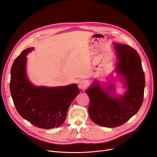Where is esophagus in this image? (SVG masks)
<instances>
[{"mask_svg":"<svg viewBox=\"0 0 157 157\" xmlns=\"http://www.w3.org/2000/svg\"><path fill=\"white\" fill-rule=\"evenodd\" d=\"M87 84L85 81H81L79 82L78 83V87L81 90H85L86 88Z\"/></svg>","mask_w":157,"mask_h":157,"instance_id":"34e87169","label":"esophagus"}]
</instances>
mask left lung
<instances>
[{"mask_svg":"<svg viewBox=\"0 0 157 157\" xmlns=\"http://www.w3.org/2000/svg\"><path fill=\"white\" fill-rule=\"evenodd\" d=\"M114 44L118 58L117 71L123 75L127 92L121 97H112L97 85L86 91L90 118L98 125L109 128L122 125L138 112L145 86L144 72L137 51L127 44Z\"/></svg>","mask_w":157,"mask_h":157,"instance_id":"1","label":"left lung"}]
</instances>
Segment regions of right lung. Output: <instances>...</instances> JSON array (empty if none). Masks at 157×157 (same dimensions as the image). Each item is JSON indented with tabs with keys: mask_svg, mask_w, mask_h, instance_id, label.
<instances>
[{
	"mask_svg": "<svg viewBox=\"0 0 157 157\" xmlns=\"http://www.w3.org/2000/svg\"><path fill=\"white\" fill-rule=\"evenodd\" d=\"M32 49L23 51L11 67L10 91L14 106L20 116L33 125L45 129L59 127L79 88L75 84L55 88L33 86L25 73L26 55Z\"/></svg>",
	"mask_w": 157,
	"mask_h": 157,
	"instance_id": "add662e5",
	"label": "right lung"
}]
</instances>
